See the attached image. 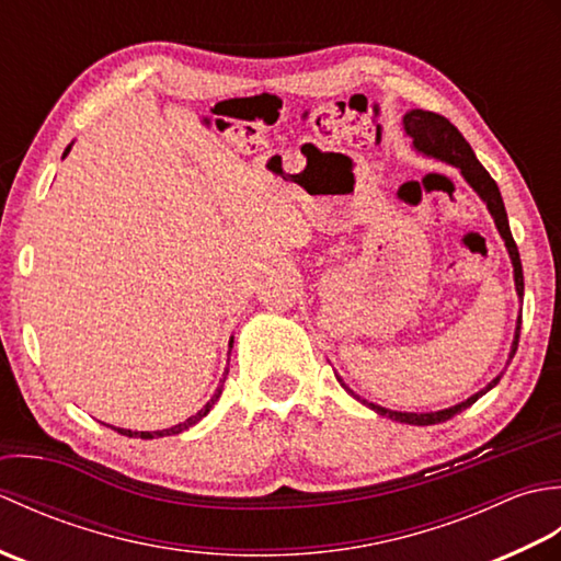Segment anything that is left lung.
<instances>
[{
	"label": "left lung",
	"instance_id": "8db88e82",
	"mask_svg": "<svg viewBox=\"0 0 561 561\" xmlns=\"http://www.w3.org/2000/svg\"><path fill=\"white\" fill-rule=\"evenodd\" d=\"M402 127H404V135L412 139L414 149L424 153V157H432L438 161H446L450 165H456L460 169L465 181L470 183V187L474 193L480 195V199L490 209V214L494 217V224L499 233H502L506 250H508V257H511V265H514V282H516V291H518V299H523V267H520V255H518V248L514 236H511L508 229V217H506V209H504V199L502 193H499L496 183L492 181V175L484 171V165L474 157L472 147L465 141V137L458 133L456 125H450L444 115L432 113V111H422V108H414L410 113H404L402 117ZM518 337H520V316H518V323H516V335H514V344H511V354H508V362L514 359V354L518 350ZM342 383V378H337ZM499 380H502V374H499L490 386L484 390L474 392L472 398L462 400L458 404H453V408L446 410H438V412H396V410H388V408H380V404H374L368 400H362L364 404H368L374 412H378L380 416H388L392 422H402V424H414V426H432L438 422H446L450 416H456L458 412L468 410L472 402H478V398H482L486 390H492ZM344 390H350L347 386L342 383ZM352 392V390H350ZM354 396V392H352ZM359 400V396H354Z\"/></svg>",
	"mask_w": 561,
	"mask_h": 561
}]
</instances>
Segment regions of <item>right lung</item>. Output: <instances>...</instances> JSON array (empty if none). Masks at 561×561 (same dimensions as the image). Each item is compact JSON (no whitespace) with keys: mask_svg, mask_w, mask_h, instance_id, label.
Wrapping results in <instances>:
<instances>
[{"mask_svg":"<svg viewBox=\"0 0 561 561\" xmlns=\"http://www.w3.org/2000/svg\"><path fill=\"white\" fill-rule=\"evenodd\" d=\"M69 149H71V145L65 149V153H62V159L67 157L69 153ZM233 342V340H231ZM229 354H231V350H229ZM226 374H229V368H226L224 371V378H221V386L217 388V392H214L211 396V400L205 404V408H202L197 414H193V416H187L185 422H181V424H175V426H171V428H161V432H133V428H121V426H111V428H115L117 434H123V436H129V438H161V436H173V434H181V432H185V428H190V426H195L202 416H207L209 414V410L214 408V402H217L219 398H221V390H224V380H226Z\"/></svg>","mask_w":561,"mask_h":561,"instance_id":"right-lung-1","label":"right lung"}]
</instances>
